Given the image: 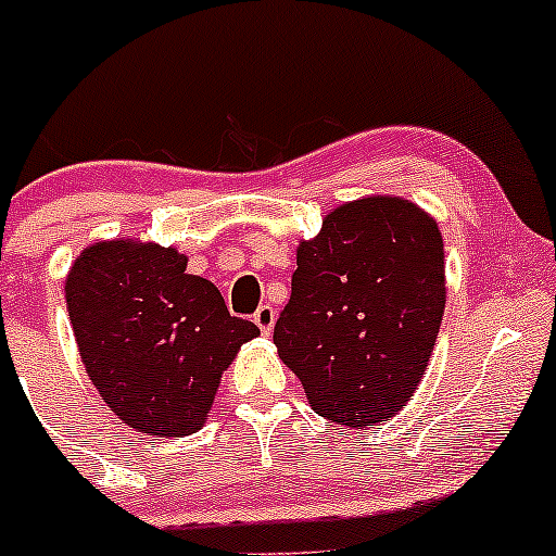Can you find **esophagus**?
Returning <instances> with one entry per match:
<instances>
[{
	"mask_svg": "<svg viewBox=\"0 0 556 556\" xmlns=\"http://www.w3.org/2000/svg\"><path fill=\"white\" fill-rule=\"evenodd\" d=\"M252 319H255V325L261 328V333L268 336L274 330V323H277V309H274L271 304H263V306H257L255 317Z\"/></svg>",
	"mask_w": 556,
	"mask_h": 556,
	"instance_id": "esophagus-1",
	"label": "esophagus"
}]
</instances>
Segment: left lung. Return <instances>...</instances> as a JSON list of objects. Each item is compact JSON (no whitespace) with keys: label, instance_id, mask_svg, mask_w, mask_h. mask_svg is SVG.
Segmentation results:
<instances>
[{"label":"left lung","instance_id":"1","mask_svg":"<svg viewBox=\"0 0 556 556\" xmlns=\"http://www.w3.org/2000/svg\"><path fill=\"white\" fill-rule=\"evenodd\" d=\"M277 355L325 419L366 428L395 417L422 382L446 306L444 237L401 195L346 201L295 250Z\"/></svg>","mask_w":556,"mask_h":556}]
</instances>
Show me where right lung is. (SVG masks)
Returning a JSON list of instances; mask_svg holds the SVG:
<instances>
[{
	"label": "right lung",
	"instance_id": "add662e5",
	"mask_svg": "<svg viewBox=\"0 0 556 556\" xmlns=\"http://www.w3.org/2000/svg\"><path fill=\"white\" fill-rule=\"evenodd\" d=\"M83 366L121 422L153 439L204 428L223 371L261 330L228 314L220 290L188 274L177 247L93 242L66 274Z\"/></svg>",
	"mask_w": 556,
	"mask_h": 556
}]
</instances>
